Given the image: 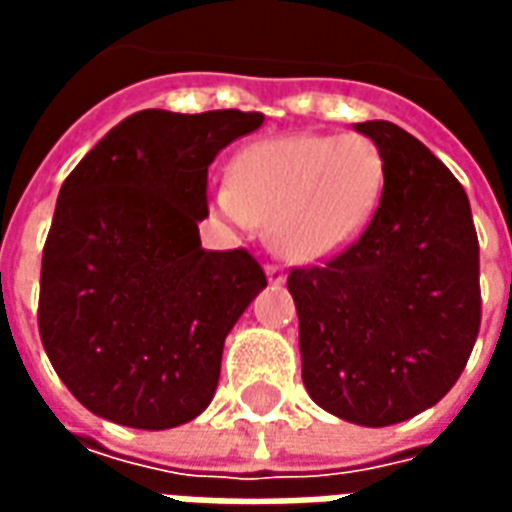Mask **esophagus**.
<instances>
[{"mask_svg":"<svg viewBox=\"0 0 512 512\" xmlns=\"http://www.w3.org/2000/svg\"><path fill=\"white\" fill-rule=\"evenodd\" d=\"M266 277L271 285H282V282H285V268L277 266V263H271V266H266Z\"/></svg>","mask_w":512,"mask_h":512,"instance_id":"1","label":"esophagus"}]
</instances>
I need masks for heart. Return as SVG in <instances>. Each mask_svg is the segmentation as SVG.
<instances>
[{
	"label": "heart",
	"instance_id": "heart-1",
	"mask_svg": "<svg viewBox=\"0 0 512 512\" xmlns=\"http://www.w3.org/2000/svg\"><path fill=\"white\" fill-rule=\"evenodd\" d=\"M384 191V158L362 134H299L238 153L213 205L238 227L271 224L290 260H323L365 230Z\"/></svg>",
	"mask_w": 512,
	"mask_h": 512
}]
</instances>
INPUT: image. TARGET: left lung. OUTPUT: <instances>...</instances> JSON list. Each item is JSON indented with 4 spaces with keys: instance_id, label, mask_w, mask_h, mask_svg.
<instances>
[{
    "instance_id": "left-lung-1",
    "label": "left lung",
    "mask_w": 512,
    "mask_h": 512,
    "mask_svg": "<svg viewBox=\"0 0 512 512\" xmlns=\"http://www.w3.org/2000/svg\"><path fill=\"white\" fill-rule=\"evenodd\" d=\"M384 158V191L354 244L293 268L301 378L329 414L384 428L436 406L480 332V244L450 169L386 120L356 123Z\"/></svg>"
}]
</instances>
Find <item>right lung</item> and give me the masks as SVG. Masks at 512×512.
<instances>
[{
    "label": "right lung",
    "instance_id": "obj_1",
    "mask_svg": "<svg viewBox=\"0 0 512 512\" xmlns=\"http://www.w3.org/2000/svg\"><path fill=\"white\" fill-rule=\"evenodd\" d=\"M260 112L145 109L65 178L40 266L51 367L93 414L178 428L211 403L224 337L266 274L246 249L205 252L208 167Z\"/></svg>",
    "mask_w": 512,
    "mask_h": 512
}]
</instances>
